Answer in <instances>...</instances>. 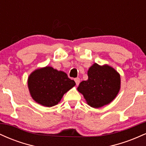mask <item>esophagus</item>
I'll list each match as a JSON object with an SVG mask.
<instances>
[{"instance_id":"esophagus-1","label":"esophagus","mask_w":146,"mask_h":146,"mask_svg":"<svg viewBox=\"0 0 146 146\" xmlns=\"http://www.w3.org/2000/svg\"><path fill=\"white\" fill-rule=\"evenodd\" d=\"M74 80H75V84H76V85H78L79 84H80V78H75Z\"/></svg>"}]
</instances>
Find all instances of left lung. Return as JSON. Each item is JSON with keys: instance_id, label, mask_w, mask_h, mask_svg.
I'll return each instance as SVG.
<instances>
[{"instance_id": "left-lung-1", "label": "left lung", "mask_w": 146, "mask_h": 146, "mask_svg": "<svg viewBox=\"0 0 146 146\" xmlns=\"http://www.w3.org/2000/svg\"><path fill=\"white\" fill-rule=\"evenodd\" d=\"M88 79L80 82L78 90L84 95L88 104L100 108L116 98L120 89V75L108 65L94 64L88 71Z\"/></svg>"}]
</instances>
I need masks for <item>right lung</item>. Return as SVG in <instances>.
<instances>
[{"label":"right lung","instance_id":"1","mask_svg":"<svg viewBox=\"0 0 146 146\" xmlns=\"http://www.w3.org/2000/svg\"><path fill=\"white\" fill-rule=\"evenodd\" d=\"M75 85L62 71L51 66L37 69L28 78V87L33 100L44 106L58 104L64 93Z\"/></svg>","mask_w":146,"mask_h":146}]
</instances>
